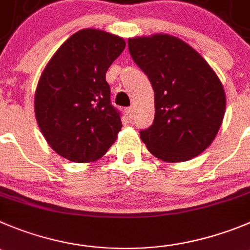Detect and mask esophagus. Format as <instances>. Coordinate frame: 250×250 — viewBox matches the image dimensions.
I'll list each match as a JSON object with an SVG mask.
<instances>
[{"label": "esophagus", "mask_w": 250, "mask_h": 250, "mask_svg": "<svg viewBox=\"0 0 250 250\" xmlns=\"http://www.w3.org/2000/svg\"><path fill=\"white\" fill-rule=\"evenodd\" d=\"M125 113H127L128 120H132V118L134 117V108H133V107H129V108L125 109Z\"/></svg>", "instance_id": "esophagus-1"}]
</instances>
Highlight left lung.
<instances>
[{
	"mask_svg": "<svg viewBox=\"0 0 250 250\" xmlns=\"http://www.w3.org/2000/svg\"><path fill=\"white\" fill-rule=\"evenodd\" d=\"M128 48L154 90V122L141 130L148 150L167 163L200 155L225 117L226 93L216 72L192 46L169 34L129 38Z\"/></svg>",
	"mask_w": 250,
	"mask_h": 250,
	"instance_id": "left-lung-1",
	"label": "left lung"
}]
</instances>
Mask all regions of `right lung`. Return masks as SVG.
Here are the masks:
<instances>
[{
	"mask_svg": "<svg viewBox=\"0 0 250 250\" xmlns=\"http://www.w3.org/2000/svg\"><path fill=\"white\" fill-rule=\"evenodd\" d=\"M125 42L104 30L81 29L64 42L42 72L34 112L46 143L74 163L96 162L122 128L111 104L106 72Z\"/></svg>",
	"mask_w": 250,
	"mask_h": 250,
	"instance_id": "obj_1",
	"label": "right lung"
}]
</instances>
